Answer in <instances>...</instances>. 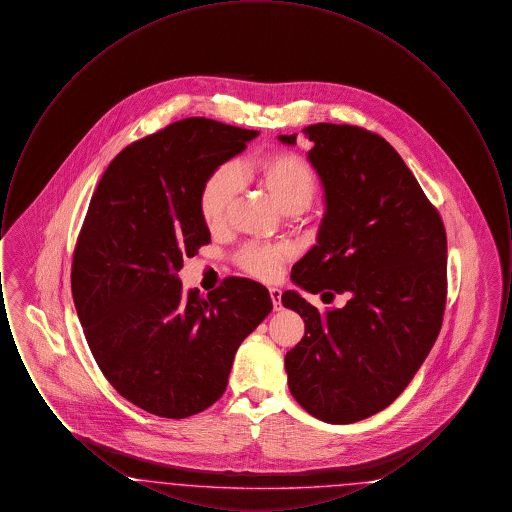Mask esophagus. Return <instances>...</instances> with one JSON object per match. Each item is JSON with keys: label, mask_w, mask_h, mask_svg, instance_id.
I'll return each instance as SVG.
<instances>
[{"label": "esophagus", "mask_w": 512, "mask_h": 512, "mask_svg": "<svg viewBox=\"0 0 512 512\" xmlns=\"http://www.w3.org/2000/svg\"><path fill=\"white\" fill-rule=\"evenodd\" d=\"M270 299H272V307L274 311H280L282 309V292L278 288H270Z\"/></svg>", "instance_id": "obj_1"}]
</instances>
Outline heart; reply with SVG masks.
Wrapping results in <instances>:
<instances>
[{"label":"heart","instance_id":"1","mask_svg":"<svg viewBox=\"0 0 512 512\" xmlns=\"http://www.w3.org/2000/svg\"><path fill=\"white\" fill-rule=\"evenodd\" d=\"M240 171L244 176L255 178L259 184H263L278 205L292 215L303 213L317 195V172L309 161L293 153H270L244 163ZM236 192L238 171L232 163L220 165L203 180L197 205L207 228L219 230L224 224ZM288 255L290 249L286 245L253 242L240 249L238 265L253 276L272 280L278 276Z\"/></svg>","mask_w":512,"mask_h":512}]
</instances>
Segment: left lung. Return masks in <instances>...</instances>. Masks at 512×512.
I'll list each match as a JSON object with an SVG mask.
<instances>
[{
    "label": "left lung",
    "mask_w": 512,
    "mask_h": 512,
    "mask_svg": "<svg viewBox=\"0 0 512 512\" xmlns=\"http://www.w3.org/2000/svg\"><path fill=\"white\" fill-rule=\"evenodd\" d=\"M301 132L313 144L307 159L326 211L317 245L293 265V284L328 295V303L334 293L351 297L320 313L301 293H282V305L305 320V336L284 359L288 386L318 420L351 424L391 405L438 338L447 236L436 207L382 136L330 122ZM278 140L295 146L297 134Z\"/></svg>",
    "instance_id": "8db88e82"
}]
</instances>
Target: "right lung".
Masks as SVG:
<instances>
[{
	"instance_id": "right-lung-1",
	"label": "right lung",
	"mask_w": 512,
	"mask_h": 512,
	"mask_svg": "<svg viewBox=\"0 0 512 512\" xmlns=\"http://www.w3.org/2000/svg\"><path fill=\"white\" fill-rule=\"evenodd\" d=\"M259 132L190 117L111 161L74 247L73 299L103 376L147 413L186 418L226 390L240 343L272 311L265 286L230 276L207 297L178 270L211 242L203 180Z\"/></svg>"
}]
</instances>
